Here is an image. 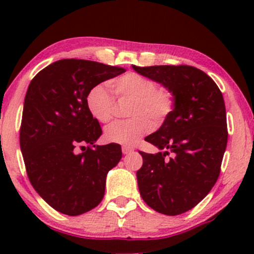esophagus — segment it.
Wrapping results in <instances>:
<instances>
[{"mask_svg": "<svg viewBox=\"0 0 254 254\" xmlns=\"http://www.w3.org/2000/svg\"><path fill=\"white\" fill-rule=\"evenodd\" d=\"M122 151H123L124 155H127V154L132 153L133 149H132V148H130V147H123V148H122Z\"/></svg>", "mask_w": 254, "mask_h": 254, "instance_id": "esophagus-1", "label": "esophagus"}]
</instances>
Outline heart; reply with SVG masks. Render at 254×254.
<instances>
[{
	"label": "heart",
	"mask_w": 254,
	"mask_h": 254,
	"mask_svg": "<svg viewBox=\"0 0 254 254\" xmlns=\"http://www.w3.org/2000/svg\"><path fill=\"white\" fill-rule=\"evenodd\" d=\"M113 92L119 98L131 99L129 121L115 122L105 129V139L110 143L133 145L154 125L164 123L173 110V95L165 88H159L149 77L136 72H127L111 82ZM86 105L92 117L100 123L112 119L115 103L103 84H97L86 97Z\"/></svg>",
	"instance_id": "1"
}]
</instances>
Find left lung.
Wrapping results in <instances>:
<instances>
[{
    "label": "left lung",
    "mask_w": 254,
    "mask_h": 254,
    "mask_svg": "<svg viewBox=\"0 0 254 254\" xmlns=\"http://www.w3.org/2000/svg\"><path fill=\"white\" fill-rule=\"evenodd\" d=\"M132 69L173 95L171 115L159 130L145 137L160 151H139L143 165L136 176L144 202L157 212L176 216L196 206L220 174L228 138L222 93L210 76L194 66Z\"/></svg>",
    "instance_id": "left-lung-1"
}]
</instances>
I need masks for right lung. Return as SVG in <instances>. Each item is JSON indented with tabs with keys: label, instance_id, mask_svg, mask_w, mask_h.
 <instances>
[{
	"label": "right lung",
	"instance_id": "right-lung-1",
	"mask_svg": "<svg viewBox=\"0 0 254 254\" xmlns=\"http://www.w3.org/2000/svg\"><path fill=\"white\" fill-rule=\"evenodd\" d=\"M124 71L71 58L51 63L31 81L20 148L32 186L55 210L77 216L103 199L107 173L122 159V148L94 144L103 131L87 109L86 97L94 86ZM84 144L89 147L76 153L77 145Z\"/></svg>",
	"mask_w": 254,
	"mask_h": 254
}]
</instances>
